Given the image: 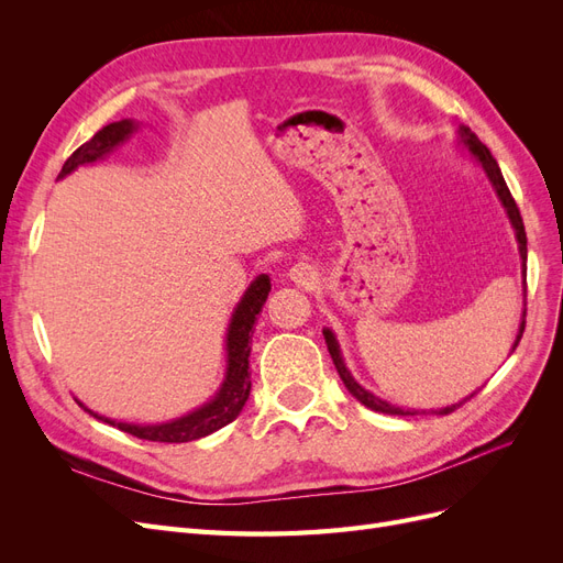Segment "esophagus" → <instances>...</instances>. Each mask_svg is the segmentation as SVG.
Segmentation results:
<instances>
[{"label": "esophagus", "instance_id": "34e87169", "mask_svg": "<svg viewBox=\"0 0 563 563\" xmlns=\"http://www.w3.org/2000/svg\"><path fill=\"white\" fill-rule=\"evenodd\" d=\"M291 277L296 282H305V279H308V267H294L291 269Z\"/></svg>", "mask_w": 563, "mask_h": 563}]
</instances>
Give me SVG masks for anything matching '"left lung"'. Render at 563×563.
<instances>
[{"mask_svg": "<svg viewBox=\"0 0 563 563\" xmlns=\"http://www.w3.org/2000/svg\"><path fill=\"white\" fill-rule=\"evenodd\" d=\"M463 135H465V141H467L470 150H472L474 155H476V159H479V162H482V166L486 168V174H488L490 183L496 185V192H498V197H500V201H503V207L507 209V216H509V220H512V225H515V230H517L519 253H521V261H523V265H526V230H523V220H521V213H519L517 201H515L512 192H509V187H507V183H505V178H503V174H500V166H498L496 157L490 155V150H488L479 139H476V135H474L470 129H465V126H463ZM523 317H526V314H523ZM523 329H526V321H521L515 347L519 345V340H521V335H523ZM323 338H327V345H329V352H331V360H333V364H335V368H338V376H340V380L345 383V387L350 389V395H352L356 401H362L366 408H371V411H376V413H387V416H416V413H418V411H408V408L404 411V408H399V406H391V404H387V401H383V399H378V397H373L371 391H366L360 383H356V380L350 376V371H347V368H345V364H343V356H340V350H338V343H335L333 333H331V331H323ZM474 395H476V391H474ZM474 395H470L467 399H472ZM467 399H465V401H467ZM465 401L453 404V406H446V408H439V411H430V413H437V416H449V413H453V411H455V408L463 406ZM422 413H424V411H422Z\"/></svg>", "mask_w": 563, "mask_h": 563, "instance_id": "obj_1", "label": "left lung"}]
</instances>
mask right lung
<instances>
[{
  "instance_id": "1",
  "label": "right lung",
  "mask_w": 563,
  "mask_h": 563,
  "mask_svg": "<svg viewBox=\"0 0 563 563\" xmlns=\"http://www.w3.org/2000/svg\"><path fill=\"white\" fill-rule=\"evenodd\" d=\"M133 129H135V124L129 122V119L103 126L91 141L79 145L73 155L67 157V162L60 168V176H67L70 172H75L77 166L96 162L103 155H108L114 145L129 139ZM269 288H272L269 277L261 275L251 284L246 296L240 302V308H236L232 323H230V333H228V378L211 404H207L203 408H199V411L185 416L180 420L166 422V424H145V428H141V424L114 422L103 416H96L93 411H89V413L98 420L117 424L119 430L131 434V437L159 441V444H183V441H192V439L207 437L220 428H225L228 422H232L236 416H240V411L249 399V391H251V380H249V376H251L249 373L251 343L249 340L253 335L255 317L261 314Z\"/></svg>"
}]
</instances>
